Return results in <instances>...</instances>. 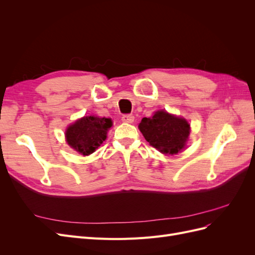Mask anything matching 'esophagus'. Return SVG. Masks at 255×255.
<instances>
[{
    "instance_id": "1",
    "label": "esophagus",
    "mask_w": 255,
    "mask_h": 255,
    "mask_svg": "<svg viewBox=\"0 0 255 255\" xmlns=\"http://www.w3.org/2000/svg\"><path fill=\"white\" fill-rule=\"evenodd\" d=\"M134 116L132 114H127V115H123L121 117V120L123 122H127V123H132L134 121Z\"/></svg>"
}]
</instances>
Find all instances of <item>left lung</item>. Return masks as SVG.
I'll return each mask as SVG.
<instances>
[{"label": "left lung", "mask_w": 255, "mask_h": 255, "mask_svg": "<svg viewBox=\"0 0 255 255\" xmlns=\"http://www.w3.org/2000/svg\"><path fill=\"white\" fill-rule=\"evenodd\" d=\"M139 129L153 148L171 155L184 148L190 132L186 120L164 111L156 112L151 118H142Z\"/></svg>", "instance_id": "1"}]
</instances>
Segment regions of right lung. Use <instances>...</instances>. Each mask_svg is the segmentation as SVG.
Wrapping results in <instances>:
<instances>
[{
  "mask_svg": "<svg viewBox=\"0 0 255 255\" xmlns=\"http://www.w3.org/2000/svg\"><path fill=\"white\" fill-rule=\"evenodd\" d=\"M112 125L109 118L84 117L67 128V142L83 155H89L106 139L107 130Z\"/></svg>",
  "mask_w": 255,
  "mask_h": 255,
  "instance_id": "obj_1",
  "label": "right lung"
}]
</instances>
